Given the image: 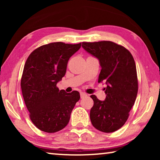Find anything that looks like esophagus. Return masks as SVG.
Listing matches in <instances>:
<instances>
[{
  "label": "esophagus",
  "instance_id": "esophagus-1",
  "mask_svg": "<svg viewBox=\"0 0 160 160\" xmlns=\"http://www.w3.org/2000/svg\"><path fill=\"white\" fill-rule=\"evenodd\" d=\"M87 96H88V94H87L86 93L82 92H80V97H81V98H83V97H87Z\"/></svg>",
  "mask_w": 160,
  "mask_h": 160
}]
</instances>
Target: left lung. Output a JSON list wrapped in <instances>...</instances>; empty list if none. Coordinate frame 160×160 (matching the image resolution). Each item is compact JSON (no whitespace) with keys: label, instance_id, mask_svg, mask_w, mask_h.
I'll use <instances>...</instances> for the list:
<instances>
[{"label":"left lung","instance_id":"obj_1","mask_svg":"<svg viewBox=\"0 0 160 160\" xmlns=\"http://www.w3.org/2000/svg\"><path fill=\"white\" fill-rule=\"evenodd\" d=\"M84 49L99 59L101 72L98 82H106V99L91 95L94 105L90 120L96 129L112 132L121 128L129 116L136 99L138 82L136 66L131 52L110 41L82 42Z\"/></svg>","mask_w":160,"mask_h":160}]
</instances>
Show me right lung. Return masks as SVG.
I'll return each mask as SVG.
<instances>
[{
	"instance_id": "add662e5",
	"label": "right lung",
	"mask_w": 160,
	"mask_h": 160,
	"mask_svg": "<svg viewBox=\"0 0 160 160\" xmlns=\"http://www.w3.org/2000/svg\"><path fill=\"white\" fill-rule=\"evenodd\" d=\"M80 47L81 43L53 42L38 47L27 59L22 93L32 122L42 131L56 132L64 128L79 101L78 91H59L56 85L66 74L69 58Z\"/></svg>"
}]
</instances>
